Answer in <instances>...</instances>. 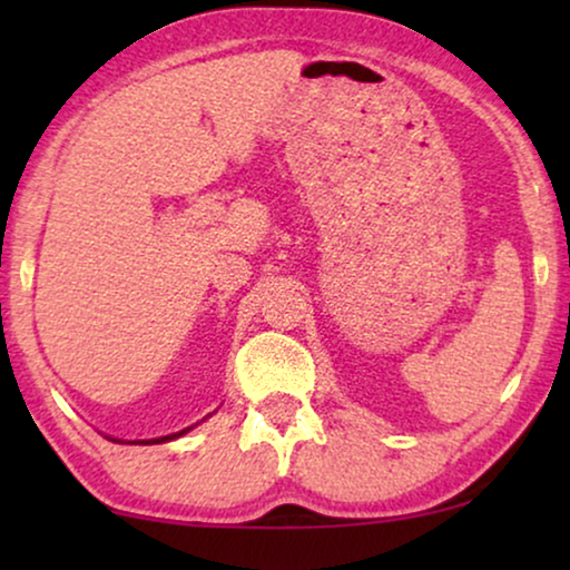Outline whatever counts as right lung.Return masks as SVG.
I'll list each match as a JSON object with an SVG mask.
<instances>
[{
    "label": "right lung",
    "mask_w": 570,
    "mask_h": 570,
    "mask_svg": "<svg viewBox=\"0 0 570 570\" xmlns=\"http://www.w3.org/2000/svg\"><path fill=\"white\" fill-rule=\"evenodd\" d=\"M186 431H189V428H186ZM186 431L174 433V435H163V439H153V441H137V443H163V441H174V439H178V435H184Z\"/></svg>",
    "instance_id": "add662e5"
}]
</instances>
